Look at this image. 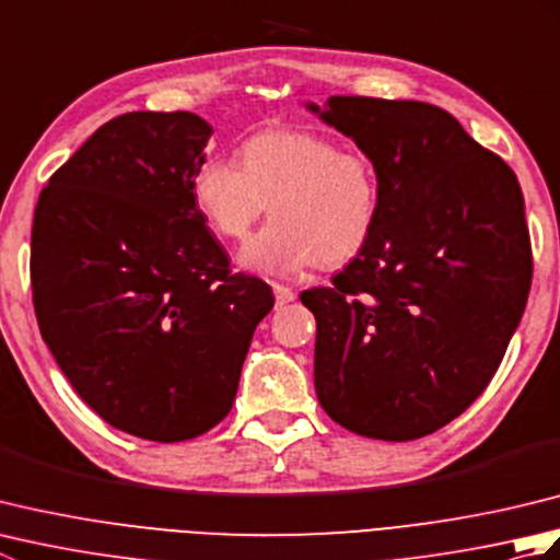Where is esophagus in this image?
I'll return each mask as SVG.
<instances>
[{"mask_svg":"<svg viewBox=\"0 0 560 560\" xmlns=\"http://www.w3.org/2000/svg\"><path fill=\"white\" fill-rule=\"evenodd\" d=\"M273 299H277V305H287V303H291V301H295V293L293 289H289V287H281V283H273Z\"/></svg>","mask_w":560,"mask_h":560,"instance_id":"1","label":"esophagus"}]
</instances>
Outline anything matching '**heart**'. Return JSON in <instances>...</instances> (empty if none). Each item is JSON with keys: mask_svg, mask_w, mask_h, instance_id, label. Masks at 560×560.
Listing matches in <instances>:
<instances>
[{"mask_svg": "<svg viewBox=\"0 0 560 560\" xmlns=\"http://www.w3.org/2000/svg\"><path fill=\"white\" fill-rule=\"evenodd\" d=\"M237 160L209 156L192 177V197L213 231L249 237L237 267L261 277H293L311 267H341L371 243L380 183L371 159L335 139L271 129L243 141Z\"/></svg>", "mask_w": 560, "mask_h": 560, "instance_id": "b5f03b06", "label": "heart"}]
</instances>
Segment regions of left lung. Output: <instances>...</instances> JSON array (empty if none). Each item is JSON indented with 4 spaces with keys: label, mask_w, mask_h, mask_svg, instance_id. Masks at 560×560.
<instances>
[{
    "label": "left lung",
    "mask_w": 560,
    "mask_h": 560,
    "mask_svg": "<svg viewBox=\"0 0 560 560\" xmlns=\"http://www.w3.org/2000/svg\"><path fill=\"white\" fill-rule=\"evenodd\" d=\"M371 159L377 225L315 315V392L339 425L377 440L438 431L491 383L525 313L532 249L515 173L431 103H305Z\"/></svg>",
    "instance_id": "8db88e82"
}]
</instances>
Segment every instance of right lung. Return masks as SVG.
I'll use <instances>...</instances> for the list:
<instances>
[{
  "label": "right lung",
  "instance_id": "1",
  "mask_svg": "<svg viewBox=\"0 0 560 560\" xmlns=\"http://www.w3.org/2000/svg\"><path fill=\"white\" fill-rule=\"evenodd\" d=\"M213 129L127 113L40 192L31 283L40 335L77 395L120 431L180 443L231 411L271 289L229 271L195 205Z\"/></svg>",
  "mask_w": 560,
  "mask_h": 560
}]
</instances>
